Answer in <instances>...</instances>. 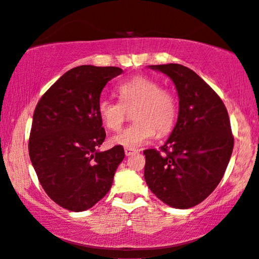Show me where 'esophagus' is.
<instances>
[{
  "mask_svg": "<svg viewBox=\"0 0 259 259\" xmlns=\"http://www.w3.org/2000/svg\"><path fill=\"white\" fill-rule=\"evenodd\" d=\"M124 153H125L126 156H130V155L136 154L137 150L136 149H133V148H125V149H124Z\"/></svg>",
  "mask_w": 259,
  "mask_h": 259,
  "instance_id": "esophagus-1",
  "label": "esophagus"
}]
</instances>
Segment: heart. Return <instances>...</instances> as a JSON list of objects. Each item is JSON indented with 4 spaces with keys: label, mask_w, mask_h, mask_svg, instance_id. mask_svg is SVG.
<instances>
[{
    "label": "heart",
    "mask_w": 259,
    "mask_h": 259,
    "mask_svg": "<svg viewBox=\"0 0 259 259\" xmlns=\"http://www.w3.org/2000/svg\"><path fill=\"white\" fill-rule=\"evenodd\" d=\"M119 102L102 98L98 115L109 130L118 132L133 111L135 122L112 139L116 146L137 148L158 136L167 135L178 116L177 97L169 89L161 88L156 80L136 75L117 86Z\"/></svg>",
    "instance_id": "b5f03b06"
}]
</instances>
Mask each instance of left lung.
<instances>
[{"mask_svg": "<svg viewBox=\"0 0 259 259\" xmlns=\"http://www.w3.org/2000/svg\"><path fill=\"white\" fill-rule=\"evenodd\" d=\"M150 67L173 80L179 117L160 151H143L144 179L164 204L191 208L204 201L225 174L234 144L229 113L214 90L191 68L179 64Z\"/></svg>", "mask_w": 259, "mask_h": 259, "instance_id": "obj_1", "label": "left lung"}]
</instances>
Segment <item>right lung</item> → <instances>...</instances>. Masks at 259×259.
Segmentation results:
<instances>
[{"instance_id": "1", "label": "right lung", "mask_w": 259, "mask_h": 259, "mask_svg": "<svg viewBox=\"0 0 259 259\" xmlns=\"http://www.w3.org/2000/svg\"><path fill=\"white\" fill-rule=\"evenodd\" d=\"M122 68L82 65L42 95L33 115L28 150L46 194L61 207L81 212L104 198L124 158L122 146L97 151L105 140L98 102Z\"/></svg>"}]
</instances>
